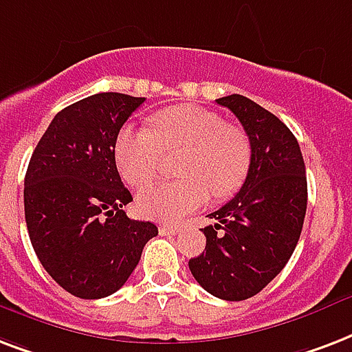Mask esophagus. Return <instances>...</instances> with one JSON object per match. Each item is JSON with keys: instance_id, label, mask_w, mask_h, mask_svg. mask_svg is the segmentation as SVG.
<instances>
[{"instance_id": "esophagus-1", "label": "esophagus", "mask_w": 352, "mask_h": 352, "mask_svg": "<svg viewBox=\"0 0 352 352\" xmlns=\"http://www.w3.org/2000/svg\"><path fill=\"white\" fill-rule=\"evenodd\" d=\"M158 232H160V236H175L177 232H181V225H160L158 227Z\"/></svg>"}]
</instances>
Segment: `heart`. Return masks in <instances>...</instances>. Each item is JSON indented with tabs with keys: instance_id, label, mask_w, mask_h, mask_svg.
I'll return each mask as SVG.
<instances>
[{
	"instance_id": "obj_1",
	"label": "heart",
	"mask_w": 352,
	"mask_h": 352,
	"mask_svg": "<svg viewBox=\"0 0 352 352\" xmlns=\"http://www.w3.org/2000/svg\"><path fill=\"white\" fill-rule=\"evenodd\" d=\"M179 181L162 182L136 195L142 216L173 221L197 210L212 195L236 194L251 170V142L243 129L225 123L218 112L195 104H177L157 112L149 129L125 127L114 146L120 175L129 186L142 188L158 175L162 153L182 151Z\"/></svg>"
}]
</instances>
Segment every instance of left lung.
Segmentation results:
<instances>
[{
    "label": "left lung",
    "instance_id": "obj_1",
    "mask_svg": "<svg viewBox=\"0 0 352 352\" xmlns=\"http://www.w3.org/2000/svg\"><path fill=\"white\" fill-rule=\"evenodd\" d=\"M251 142V170L240 192L212 212L205 251L188 262L203 288L243 301L272 283L295 251L307 214V170L294 133L264 107L232 94L216 99Z\"/></svg>",
    "mask_w": 352,
    "mask_h": 352
}]
</instances>
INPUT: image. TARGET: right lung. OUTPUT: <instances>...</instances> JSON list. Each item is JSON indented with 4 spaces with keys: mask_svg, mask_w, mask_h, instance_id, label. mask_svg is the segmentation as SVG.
Returning a JSON list of instances; mask_svg holds the SVG:
<instances>
[{
    "mask_svg": "<svg viewBox=\"0 0 352 352\" xmlns=\"http://www.w3.org/2000/svg\"><path fill=\"white\" fill-rule=\"evenodd\" d=\"M144 101L101 92L69 104L29 160L23 206L34 253L50 277L80 299L118 292L158 234L155 223L123 212L133 195L114 158L120 129Z\"/></svg>",
    "mask_w": 352,
    "mask_h": 352,
    "instance_id": "1",
    "label": "right lung"
}]
</instances>
